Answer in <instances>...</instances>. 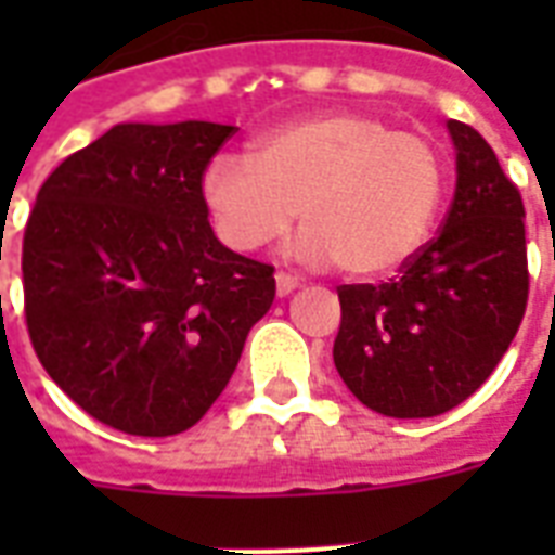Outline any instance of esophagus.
<instances>
[{"label": "esophagus", "instance_id": "obj_1", "mask_svg": "<svg viewBox=\"0 0 555 555\" xmlns=\"http://www.w3.org/2000/svg\"><path fill=\"white\" fill-rule=\"evenodd\" d=\"M300 285V276H294V273H285V270H279L276 273V291L279 297H285V294H291V291Z\"/></svg>", "mask_w": 555, "mask_h": 555}]
</instances>
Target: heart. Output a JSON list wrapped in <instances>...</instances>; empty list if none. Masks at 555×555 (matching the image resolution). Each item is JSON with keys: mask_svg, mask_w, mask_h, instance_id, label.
<instances>
[{"mask_svg": "<svg viewBox=\"0 0 555 555\" xmlns=\"http://www.w3.org/2000/svg\"><path fill=\"white\" fill-rule=\"evenodd\" d=\"M446 163L428 137L369 113H321L276 127L253 154H217L202 202L219 241L255 253L300 219V255L350 276H380L422 249L437 222Z\"/></svg>", "mask_w": 555, "mask_h": 555, "instance_id": "obj_1", "label": "heart"}]
</instances>
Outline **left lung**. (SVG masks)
<instances>
[{
	"label": "left lung",
	"mask_w": 555,
	"mask_h": 555,
	"mask_svg": "<svg viewBox=\"0 0 555 555\" xmlns=\"http://www.w3.org/2000/svg\"><path fill=\"white\" fill-rule=\"evenodd\" d=\"M457 183L440 234L384 285H338L333 360L365 408L428 418L500 365L529 300L524 198L485 137L449 121Z\"/></svg>",
	"instance_id": "obj_1"
}]
</instances>
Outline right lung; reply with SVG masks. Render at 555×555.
<instances>
[{
	"label": "right lung",
	"mask_w": 555,
	"mask_h": 555,
	"mask_svg": "<svg viewBox=\"0 0 555 555\" xmlns=\"http://www.w3.org/2000/svg\"><path fill=\"white\" fill-rule=\"evenodd\" d=\"M234 127L118 125L65 157L23 234L31 348L74 404L137 437L193 428L276 297L217 241L202 175Z\"/></svg>",
	"instance_id": "1"
}]
</instances>
